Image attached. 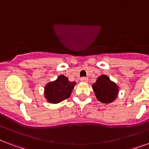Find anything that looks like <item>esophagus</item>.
I'll use <instances>...</instances> for the list:
<instances>
[{
	"label": "esophagus",
	"instance_id": "34e87169",
	"mask_svg": "<svg viewBox=\"0 0 149 149\" xmlns=\"http://www.w3.org/2000/svg\"><path fill=\"white\" fill-rule=\"evenodd\" d=\"M80 80H81L82 82H85V83H86V82H88V78H86V77H82L81 79H80Z\"/></svg>",
	"mask_w": 149,
	"mask_h": 149
}]
</instances>
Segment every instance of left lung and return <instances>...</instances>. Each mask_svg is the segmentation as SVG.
Masks as SVG:
<instances>
[{"mask_svg":"<svg viewBox=\"0 0 149 149\" xmlns=\"http://www.w3.org/2000/svg\"><path fill=\"white\" fill-rule=\"evenodd\" d=\"M96 97L104 104H109L116 99L118 93V86L106 75H101L93 84Z\"/></svg>","mask_w":149,"mask_h":149,"instance_id":"1","label":"left lung"}]
</instances>
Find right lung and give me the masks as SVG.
<instances>
[{
  "instance_id": "obj_1",
  "label": "right lung",
  "mask_w": 149,
  "mask_h": 149,
  "mask_svg": "<svg viewBox=\"0 0 149 149\" xmlns=\"http://www.w3.org/2000/svg\"><path fill=\"white\" fill-rule=\"evenodd\" d=\"M76 83L70 82L66 77L61 75L56 80L50 82L45 87V97L52 104H57L70 97Z\"/></svg>"
}]
</instances>
